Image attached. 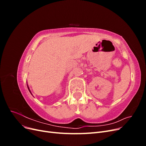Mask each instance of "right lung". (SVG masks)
<instances>
[{"mask_svg":"<svg viewBox=\"0 0 146 146\" xmlns=\"http://www.w3.org/2000/svg\"><path fill=\"white\" fill-rule=\"evenodd\" d=\"M27 88H28V90H29V91H30V92L31 93V94L32 95V92H31V91H30V88H29V86H28V85H27ZM33 96V95H32Z\"/></svg>","mask_w":146,"mask_h":146,"instance_id":"right-lung-1","label":"right lung"}]
</instances>
